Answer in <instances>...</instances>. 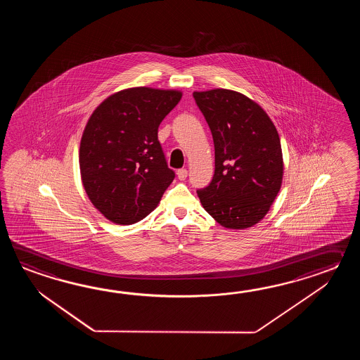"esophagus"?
I'll return each mask as SVG.
<instances>
[{
  "label": "esophagus",
  "mask_w": 360,
  "mask_h": 360,
  "mask_svg": "<svg viewBox=\"0 0 360 360\" xmlns=\"http://www.w3.org/2000/svg\"><path fill=\"white\" fill-rule=\"evenodd\" d=\"M177 177H179V180H185L186 176H188V171L185 169H177Z\"/></svg>",
  "instance_id": "1"
}]
</instances>
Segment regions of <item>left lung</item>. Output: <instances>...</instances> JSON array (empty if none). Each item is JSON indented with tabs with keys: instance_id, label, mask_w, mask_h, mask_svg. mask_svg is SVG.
Instances as JSON below:
<instances>
[{
	"instance_id": "1",
	"label": "left lung",
	"mask_w": 360,
	"mask_h": 360,
	"mask_svg": "<svg viewBox=\"0 0 360 360\" xmlns=\"http://www.w3.org/2000/svg\"><path fill=\"white\" fill-rule=\"evenodd\" d=\"M214 144V175L197 191L208 214L224 228L247 229L261 221L283 180L281 139L268 113L240 92H193Z\"/></svg>"
}]
</instances>
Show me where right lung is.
Wrapping results in <instances>:
<instances>
[{
	"instance_id": "1",
	"label": "right lung",
	"mask_w": 360,
	"mask_h": 360,
	"mask_svg": "<svg viewBox=\"0 0 360 360\" xmlns=\"http://www.w3.org/2000/svg\"><path fill=\"white\" fill-rule=\"evenodd\" d=\"M183 96L179 90L130 87L101 101L79 144L84 191L109 221L130 225L158 206L175 172L167 167L158 127Z\"/></svg>"
}]
</instances>
